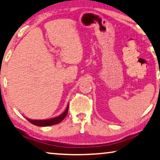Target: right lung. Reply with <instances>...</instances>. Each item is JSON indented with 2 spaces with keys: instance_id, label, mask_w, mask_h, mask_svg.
<instances>
[{
  "instance_id": "obj_1",
  "label": "right lung",
  "mask_w": 160,
  "mask_h": 160,
  "mask_svg": "<svg viewBox=\"0 0 160 160\" xmlns=\"http://www.w3.org/2000/svg\"><path fill=\"white\" fill-rule=\"evenodd\" d=\"M68 108H69V104L67 105V107L65 109V111L63 112L62 114L58 115L56 118H51V119H47V120H30V119L27 118L29 122L32 123V124L40 126V127H46V126H51L53 125L56 124H58L62 122V121L65 118V117L67 116V112H68Z\"/></svg>"
}]
</instances>
